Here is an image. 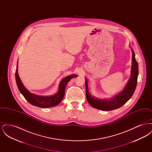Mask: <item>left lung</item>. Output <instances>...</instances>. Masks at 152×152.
Listing matches in <instances>:
<instances>
[{
	"instance_id": "obj_1",
	"label": "left lung",
	"mask_w": 152,
	"mask_h": 152,
	"mask_svg": "<svg viewBox=\"0 0 152 152\" xmlns=\"http://www.w3.org/2000/svg\"><path fill=\"white\" fill-rule=\"evenodd\" d=\"M132 51V67L131 77L127 85L123 89V91L117 94L114 98L110 100H100L91 96L88 91L87 85V80L86 79V97L89 104L94 108L102 110H111L119 108L124 104L128 101L134 94L137 83L138 75V65L137 61L135 58V53Z\"/></svg>"
}]
</instances>
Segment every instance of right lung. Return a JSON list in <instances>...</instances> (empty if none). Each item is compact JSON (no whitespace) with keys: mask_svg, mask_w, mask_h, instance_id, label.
<instances>
[{"mask_svg":"<svg viewBox=\"0 0 152 152\" xmlns=\"http://www.w3.org/2000/svg\"><path fill=\"white\" fill-rule=\"evenodd\" d=\"M77 76L76 75H72L66 77L60 82L58 91L56 94L52 96L45 97L31 94L24 87L18 73V64L15 72L16 84L20 93L31 104L40 108H49L58 105L62 101L64 96L65 87L66 84L70 80L72 79L73 77H76Z\"/></svg>","mask_w":152,"mask_h":152,"instance_id":"1","label":"right lung"}]
</instances>
